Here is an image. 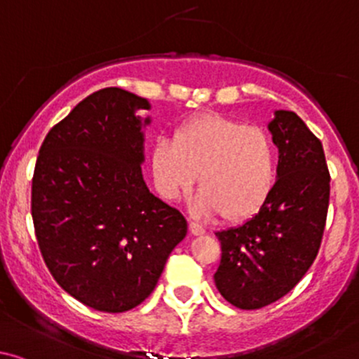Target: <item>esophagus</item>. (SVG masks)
<instances>
[{
	"instance_id": "1",
	"label": "esophagus",
	"mask_w": 359,
	"mask_h": 359,
	"mask_svg": "<svg viewBox=\"0 0 359 359\" xmlns=\"http://www.w3.org/2000/svg\"><path fill=\"white\" fill-rule=\"evenodd\" d=\"M190 233L198 236V235H204L205 233V228L202 226V224L195 223V221H191L190 223Z\"/></svg>"
}]
</instances>
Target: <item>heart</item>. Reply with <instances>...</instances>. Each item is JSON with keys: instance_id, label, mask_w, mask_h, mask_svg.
I'll return each mask as SVG.
<instances>
[{"instance_id": "1", "label": "heart", "mask_w": 359, "mask_h": 359, "mask_svg": "<svg viewBox=\"0 0 359 359\" xmlns=\"http://www.w3.org/2000/svg\"><path fill=\"white\" fill-rule=\"evenodd\" d=\"M152 178L161 197L175 201L194 188L197 209L219 212L240 223L264 207L275 187L276 161L269 136L257 126H242L216 114L180 126L172 142L161 140L150 155Z\"/></svg>"}]
</instances>
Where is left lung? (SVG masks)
Listing matches in <instances>:
<instances>
[{
    "mask_svg": "<svg viewBox=\"0 0 359 359\" xmlns=\"http://www.w3.org/2000/svg\"><path fill=\"white\" fill-rule=\"evenodd\" d=\"M278 168L264 207L238 228L217 231L219 294L240 309H261L289 294L320 250L330 198L323 145L304 121L276 110L269 123Z\"/></svg>",
    "mask_w": 359,
    "mask_h": 359,
    "instance_id": "1",
    "label": "left lung"
}]
</instances>
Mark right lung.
I'll list each match as a JSON object with an SVG mask.
<instances>
[{"label": "right lung", "instance_id": "right-lung-1", "mask_svg": "<svg viewBox=\"0 0 359 359\" xmlns=\"http://www.w3.org/2000/svg\"><path fill=\"white\" fill-rule=\"evenodd\" d=\"M149 109L121 88L95 91L50 129L36 161L31 212L43 259L62 289L97 311L142 304L187 235L183 214L143 181L136 112Z\"/></svg>", "mask_w": 359, "mask_h": 359}]
</instances>
